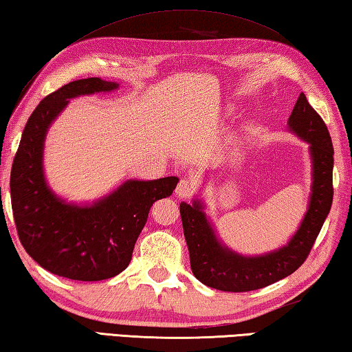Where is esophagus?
Segmentation results:
<instances>
[{
  "label": "esophagus",
  "instance_id": "esophagus-1",
  "mask_svg": "<svg viewBox=\"0 0 352 352\" xmlns=\"http://www.w3.org/2000/svg\"><path fill=\"white\" fill-rule=\"evenodd\" d=\"M194 190H195L194 183L188 180V178H182L180 183L177 184L175 194H177V197H180V198H189L190 195L194 194Z\"/></svg>",
  "mask_w": 352,
  "mask_h": 352
}]
</instances>
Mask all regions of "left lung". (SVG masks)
I'll list each match as a JSON object with an SVG mask.
<instances>
[{"label":"left lung","instance_id":"1","mask_svg":"<svg viewBox=\"0 0 352 352\" xmlns=\"http://www.w3.org/2000/svg\"><path fill=\"white\" fill-rule=\"evenodd\" d=\"M289 127L311 144L314 182L309 209L286 246L261 257H241L217 240L200 201L180 203L183 232L189 248L190 270L203 285L225 292H248L270 286L296 272L308 258L332 204L334 148L327 124L305 94H300Z\"/></svg>","mask_w":352,"mask_h":352}]
</instances>
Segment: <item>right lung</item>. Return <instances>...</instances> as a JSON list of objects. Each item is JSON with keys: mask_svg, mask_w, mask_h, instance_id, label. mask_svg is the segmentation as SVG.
Wrapping results in <instances>:
<instances>
[{"mask_svg": "<svg viewBox=\"0 0 352 352\" xmlns=\"http://www.w3.org/2000/svg\"><path fill=\"white\" fill-rule=\"evenodd\" d=\"M117 87V82L86 78L44 97L28 120L12 164L10 198L18 237L38 265L60 277L98 282L124 271L152 204L170 197L178 183L177 177L131 180L86 208L66 204L50 192L43 175L49 124L69 98Z\"/></svg>", "mask_w": 352, "mask_h": 352, "instance_id": "add662e5", "label": "right lung"}]
</instances>
